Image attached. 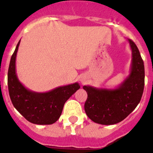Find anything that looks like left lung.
<instances>
[{
  "instance_id": "1",
  "label": "left lung",
  "mask_w": 153,
  "mask_h": 153,
  "mask_svg": "<svg viewBox=\"0 0 153 153\" xmlns=\"http://www.w3.org/2000/svg\"><path fill=\"white\" fill-rule=\"evenodd\" d=\"M132 51L130 73L115 89L83 86L87 93L84 109L96 123L113 125L126 118L141 100L145 83L144 63L138 47L128 40Z\"/></svg>"
}]
</instances>
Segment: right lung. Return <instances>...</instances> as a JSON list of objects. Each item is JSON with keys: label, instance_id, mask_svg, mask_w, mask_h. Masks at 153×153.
Here are the masks:
<instances>
[{"label": "right lung", "instance_id": "obj_1", "mask_svg": "<svg viewBox=\"0 0 153 153\" xmlns=\"http://www.w3.org/2000/svg\"><path fill=\"white\" fill-rule=\"evenodd\" d=\"M21 40L11 56L8 69L7 85L13 106L27 121L37 125H50L60 118L66 101L80 88L78 83L59 86L46 93L27 89L16 73V56Z\"/></svg>", "mask_w": 153, "mask_h": 153}]
</instances>
